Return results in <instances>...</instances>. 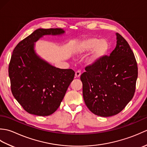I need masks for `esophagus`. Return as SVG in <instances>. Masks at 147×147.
<instances>
[{
	"label": "esophagus",
	"instance_id": "esophagus-1",
	"mask_svg": "<svg viewBox=\"0 0 147 147\" xmlns=\"http://www.w3.org/2000/svg\"><path fill=\"white\" fill-rule=\"evenodd\" d=\"M81 75V71H77L75 73V77L76 78H79Z\"/></svg>",
	"mask_w": 147,
	"mask_h": 147
}]
</instances>
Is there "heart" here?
Masks as SVG:
<instances>
[{
    "instance_id": "obj_1",
    "label": "heart",
    "mask_w": 147,
    "mask_h": 147,
    "mask_svg": "<svg viewBox=\"0 0 147 147\" xmlns=\"http://www.w3.org/2000/svg\"><path fill=\"white\" fill-rule=\"evenodd\" d=\"M110 45L105 40H101L98 37H92L87 38L80 43L78 47V52H85L95 49L94 52L90 59V63H94L100 60L107 54Z\"/></svg>"
}]
</instances>
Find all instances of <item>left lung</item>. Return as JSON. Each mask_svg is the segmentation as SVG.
<instances>
[{"label": "left lung", "instance_id": "left-lung-1", "mask_svg": "<svg viewBox=\"0 0 147 147\" xmlns=\"http://www.w3.org/2000/svg\"><path fill=\"white\" fill-rule=\"evenodd\" d=\"M116 35L117 45L110 56L87 66L80 77L86 105L102 117L119 113L136 89L138 66L135 55L126 40L120 34Z\"/></svg>", "mask_w": 147, "mask_h": 147}]
</instances>
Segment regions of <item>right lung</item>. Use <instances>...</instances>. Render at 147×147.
<instances>
[{"mask_svg":"<svg viewBox=\"0 0 147 147\" xmlns=\"http://www.w3.org/2000/svg\"><path fill=\"white\" fill-rule=\"evenodd\" d=\"M61 28H40L16 46L9 64L12 95L30 114L47 116L54 113L68 86L74 71L56 68L40 59L34 51V42L46 35H61Z\"/></svg>","mask_w":147,"mask_h":147,"instance_id":"obj_1","label":"right lung"}]
</instances>
